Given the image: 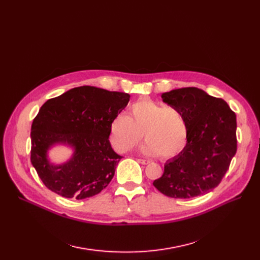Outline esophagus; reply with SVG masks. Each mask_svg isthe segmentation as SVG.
<instances>
[{
	"label": "esophagus",
	"mask_w": 260,
	"mask_h": 260,
	"mask_svg": "<svg viewBox=\"0 0 260 260\" xmlns=\"http://www.w3.org/2000/svg\"><path fill=\"white\" fill-rule=\"evenodd\" d=\"M137 161L139 163H141V165H148V163H149V161L145 160V159H137Z\"/></svg>",
	"instance_id": "34e87169"
}]
</instances>
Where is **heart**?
Wrapping results in <instances>:
<instances>
[{"instance_id":"b5f03b06","label":"heart","mask_w":260,"mask_h":260,"mask_svg":"<svg viewBox=\"0 0 260 260\" xmlns=\"http://www.w3.org/2000/svg\"><path fill=\"white\" fill-rule=\"evenodd\" d=\"M143 135L147 143L142 152L167 160L180 154L186 146L188 125L178 108L147 99L135 102L126 117L116 116L109 123V142L118 153L131 151Z\"/></svg>"}]
</instances>
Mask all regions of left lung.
<instances>
[{
	"mask_svg": "<svg viewBox=\"0 0 260 260\" xmlns=\"http://www.w3.org/2000/svg\"><path fill=\"white\" fill-rule=\"evenodd\" d=\"M163 102L186 119L188 138L178 156L167 161L154 186L168 197L188 199L219 184L237 151L236 115L228 103L197 87L162 93Z\"/></svg>",
	"mask_w": 260,
	"mask_h": 260,
	"instance_id": "1",
	"label": "left lung"
}]
</instances>
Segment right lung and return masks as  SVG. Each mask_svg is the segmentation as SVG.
<instances>
[{
  "mask_svg": "<svg viewBox=\"0 0 260 260\" xmlns=\"http://www.w3.org/2000/svg\"><path fill=\"white\" fill-rule=\"evenodd\" d=\"M128 101V93L85 85L41 106L31 124L30 161L48 189L80 200L108 185L122 158L112 148L108 126ZM57 143L75 149L72 159L60 166L47 159V151Z\"/></svg>",
  "mask_w": 260,
  "mask_h": 260,
  "instance_id": "add662e5",
  "label": "right lung"
}]
</instances>
